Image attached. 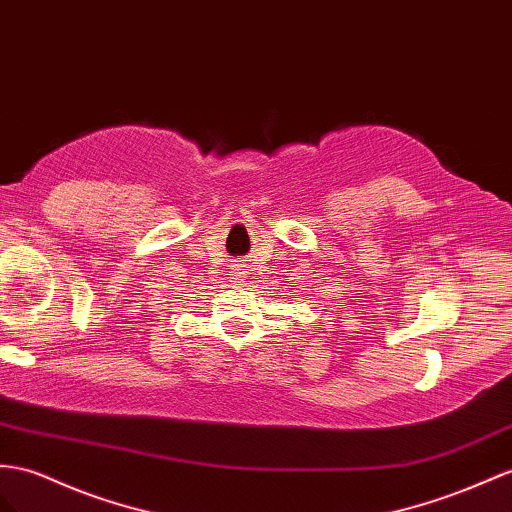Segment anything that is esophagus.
<instances>
[{
    "instance_id": "34e87169",
    "label": "esophagus",
    "mask_w": 512,
    "mask_h": 512,
    "mask_svg": "<svg viewBox=\"0 0 512 512\" xmlns=\"http://www.w3.org/2000/svg\"><path fill=\"white\" fill-rule=\"evenodd\" d=\"M233 283L235 285H244L246 283V270L242 266L233 268Z\"/></svg>"
}]
</instances>
